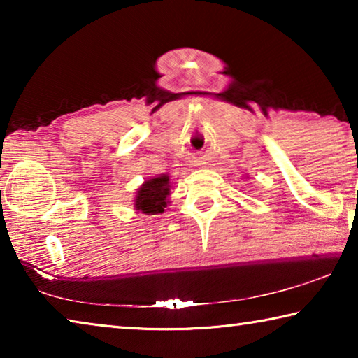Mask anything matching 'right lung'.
I'll return each instance as SVG.
<instances>
[{"mask_svg": "<svg viewBox=\"0 0 358 358\" xmlns=\"http://www.w3.org/2000/svg\"><path fill=\"white\" fill-rule=\"evenodd\" d=\"M172 181L167 173H161L157 177L145 180L142 186H138L134 197V210L143 215H159L164 213V208L171 203Z\"/></svg>", "mask_w": 358, "mask_h": 358, "instance_id": "1", "label": "right lung"}]
</instances>
